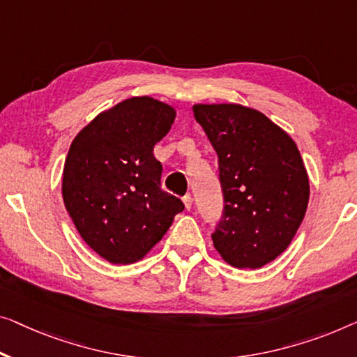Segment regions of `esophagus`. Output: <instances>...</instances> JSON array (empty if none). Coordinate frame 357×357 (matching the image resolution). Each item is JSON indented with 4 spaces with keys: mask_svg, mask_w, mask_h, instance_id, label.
<instances>
[{
    "mask_svg": "<svg viewBox=\"0 0 357 357\" xmlns=\"http://www.w3.org/2000/svg\"><path fill=\"white\" fill-rule=\"evenodd\" d=\"M183 202H184L185 208H188V210L192 208V197H190V194H185V195L183 197Z\"/></svg>",
    "mask_w": 357,
    "mask_h": 357,
    "instance_id": "1",
    "label": "esophagus"
}]
</instances>
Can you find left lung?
Here are the masks:
<instances>
[{"mask_svg": "<svg viewBox=\"0 0 357 357\" xmlns=\"http://www.w3.org/2000/svg\"><path fill=\"white\" fill-rule=\"evenodd\" d=\"M218 155L222 213L211 234L226 263L257 269L290 245L310 200L294 139L261 112L238 104L194 105Z\"/></svg>", "mask_w": 357, "mask_h": 357, "instance_id": "8db88e82", "label": "left lung"}]
</instances>
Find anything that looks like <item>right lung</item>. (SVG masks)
<instances>
[{
  "mask_svg": "<svg viewBox=\"0 0 357 357\" xmlns=\"http://www.w3.org/2000/svg\"><path fill=\"white\" fill-rule=\"evenodd\" d=\"M174 116L160 100L131 98L96 116L72 142L63 204L83 241L110 263L141 259L184 210L162 190L163 168L153 157Z\"/></svg>",
  "mask_w": 357,
  "mask_h": 357,
  "instance_id": "right-lung-1",
  "label": "right lung"
}]
</instances>
